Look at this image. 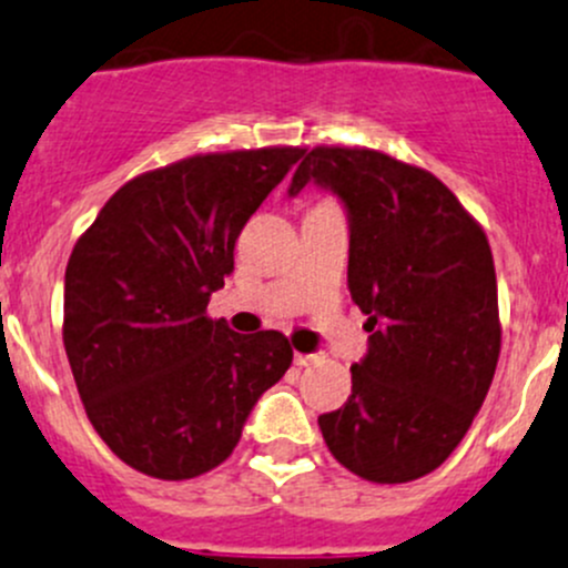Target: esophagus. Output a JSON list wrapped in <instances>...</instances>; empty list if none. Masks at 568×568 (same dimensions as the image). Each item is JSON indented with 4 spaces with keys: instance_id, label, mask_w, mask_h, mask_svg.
<instances>
[{
    "instance_id": "obj_1",
    "label": "esophagus",
    "mask_w": 568,
    "mask_h": 568,
    "mask_svg": "<svg viewBox=\"0 0 568 568\" xmlns=\"http://www.w3.org/2000/svg\"><path fill=\"white\" fill-rule=\"evenodd\" d=\"M316 361H318L316 352H294L296 366H311V363H316Z\"/></svg>"
}]
</instances>
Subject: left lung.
Here are the masks:
<instances>
[{"label": "left lung", "instance_id": "1", "mask_svg": "<svg viewBox=\"0 0 568 568\" xmlns=\"http://www.w3.org/2000/svg\"><path fill=\"white\" fill-rule=\"evenodd\" d=\"M307 183L344 202L346 285L372 333L349 399L318 416L324 444L363 480H418L464 442L497 372L491 246L436 174L377 150L316 146L288 196Z\"/></svg>", "mask_w": 568, "mask_h": 568}]
</instances>
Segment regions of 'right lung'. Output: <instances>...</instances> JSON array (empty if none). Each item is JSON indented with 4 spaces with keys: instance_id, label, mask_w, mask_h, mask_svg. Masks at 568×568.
Here are the masks:
<instances>
[{
    "instance_id": "1",
    "label": "right lung",
    "mask_w": 568,
    "mask_h": 568,
    "mask_svg": "<svg viewBox=\"0 0 568 568\" xmlns=\"http://www.w3.org/2000/svg\"><path fill=\"white\" fill-rule=\"evenodd\" d=\"M305 150L211 152L121 185L65 266L63 346L93 430L158 480L233 455L263 390L294 361L277 329L239 335L207 316L233 250Z\"/></svg>"
}]
</instances>
